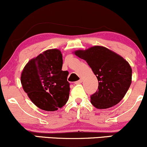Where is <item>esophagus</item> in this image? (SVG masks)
Here are the masks:
<instances>
[{"instance_id": "34e87169", "label": "esophagus", "mask_w": 147, "mask_h": 147, "mask_svg": "<svg viewBox=\"0 0 147 147\" xmlns=\"http://www.w3.org/2000/svg\"><path fill=\"white\" fill-rule=\"evenodd\" d=\"M82 81H83V79H80L79 81H76L75 84H81V83L82 82Z\"/></svg>"}]
</instances>
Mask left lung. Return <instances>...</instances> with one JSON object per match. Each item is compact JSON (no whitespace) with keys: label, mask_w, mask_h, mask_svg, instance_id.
I'll return each instance as SVG.
<instances>
[{"label":"left lung","mask_w":147,"mask_h":147,"mask_svg":"<svg viewBox=\"0 0 147 147\" xmlns=\"http://www.w3.org/2000/svg\"><path fill=\"white\" fill-rule=\"evenodd\" d=\"M75 54L86 60L98 79V90L90 96L96 108H109L123 99L132 77L131 68L124 58L100 46L76 51Z\"/></svg>","instance_id":"left-lung-1"}]
</instances>
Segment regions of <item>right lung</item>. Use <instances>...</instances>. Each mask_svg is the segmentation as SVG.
<instances>
[{"instance_id":"1","label":"right lung","mask_w":147,"mask_h":147,"mask_svg":"<svg viewBox=\"0 0 147 147\" xmlns=\"http://www.w3.org/2000/svg\"><path fill=\"white\" fill-rule=\"evenodd\" d=\"M62 55L49 49L31 59L21 74V84L29 98L39 108L56 111L68 101L70 84L68 72L61 70Z\"/></svg>"}]
</instances>
